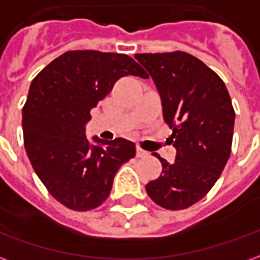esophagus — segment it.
Segmentation results:
<instances>
[{"instance_id":"obj_1","label":"esophagus","mask_w":260,"mask_h":260,"mask_svg":"<svg viewBox=\"0 0 260 260\" xmlns=\"http://www.w3.org/2000/svg\"><path fill=\"white\" fill-rule=\"evenodd\" d=\"M136 156H138V157H147V156H149V152L143 150L141 146H138L136 147Z\"/></svg>"}]
</instances>
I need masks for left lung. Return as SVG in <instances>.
Wrapping results in <instances>:
<instances>
[{
  "mask_svg": "<svg viewBox=\"0 0 260 260\" xmlns=\"http://www.w3.org/2000/svg\"><path fill=\"white\" fill-rule=\"evenodd\" d=\"M135 58L157 87L177 149L174 163L157 156L163 171L146 192L158 206L182 210L212 189L229 161L235 121L231 97L221 78L191 54H136Z\"/></svg>",
  "mask_w": 260,
  "mask_h": 260,
  "instance_id": "obj_1",
  "label": "left lung"
}]
</instances>
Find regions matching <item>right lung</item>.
I'll return each instance as SVG.
<instances>
[{"mask_svg":"<svg viewBox=\"0 0 260 260\" xmlns=\"http://www.w3.org/2000/svg\"><path fill=\"white\" fill-rule=\"evenodd\" d=\"M128 75L147 78L125 54L78 50L51 61L31 82L22 111L26 153L47 191L68 209L100 206L119 167L135 157L134 142L94 136L90 143L85 135L91 108Z\"/></svg>","mask_w":260,"mask_h":260,"instance_id":"add662e5","label":"right lung"}]
</instances>
